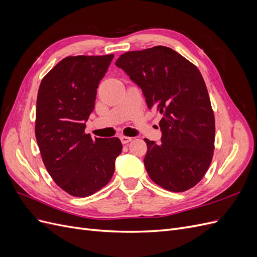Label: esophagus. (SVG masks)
Wrapping results in <instances>:
<instances>
[{
    "label": "esophagus",
    "mask_w": 257,
    "mask_h": 257,
    "mask_svg": "<svg viewBox=\"0 0 257 257\" xmlns=\"http://www.w3.org/2000/svg\"><path fill=\"white\" fill-rule=\"evenodd\" d=\"M132 137H128V136H120V141H121V143L122 144H128L130 142H132Z\"/></svg>",
    "instance_id": "1"
}]
</instances>
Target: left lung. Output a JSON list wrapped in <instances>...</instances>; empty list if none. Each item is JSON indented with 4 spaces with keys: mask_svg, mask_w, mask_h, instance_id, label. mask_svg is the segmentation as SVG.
<instances>
[{
    "mask_svg": "<svg viewBox=\"0 0 257 257\" xmlns=\"http://www.w3.org/2000/svg\"><path fill=\"white\" fill-rule=\"evenodd\" d=\"M115 65L142 89L148 108L163 114L162 143L145 138L148 175L168 191L193 188L211 163L215 134L213 110L198 68L165 46L125 52Z\"/></svg>",
    "mask_w": 257,
    "mask_h": 257,
    "instance_id": "obj_1",
    "label": "left lung"
}]
</instances>
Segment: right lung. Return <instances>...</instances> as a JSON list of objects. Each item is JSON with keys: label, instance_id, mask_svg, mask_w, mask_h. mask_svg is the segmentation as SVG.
<instances>
[{"label": "right lung", "instance_id": "1", "mask_svg": "<svg viewBox=\"0 0 257 257\" xmlns=\"http://www.w3.org/2000/svg\"><path fill=\"white\" fill-rule=\"evenodd\" d=\"M113 54L76 56L60 61L38 89L35 136L44 164L62 190L87 197L110 181L119 138H92L84 133L94 109L99 81Z\"/></svg>", "mask_w": 257, "mask_h": 257}]
</instances>
